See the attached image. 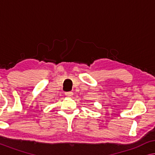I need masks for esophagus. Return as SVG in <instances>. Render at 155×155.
<instances>
[{"instance_id": "34e87169", "label": "esophagus", "mask_w": 155, "mask_h": 155, "mask_svg": "<svg viewBox=\"0 0 155 155\" xmlns=\"http://www.w3.org/2000/svg\"><path fill=\"white\" fill-rule=\"evenodd\" d=\"M65 95L67 97H72L73 95V93L72 92V91H68V92L65 93Z\"/></svg>"}]
</instances>
